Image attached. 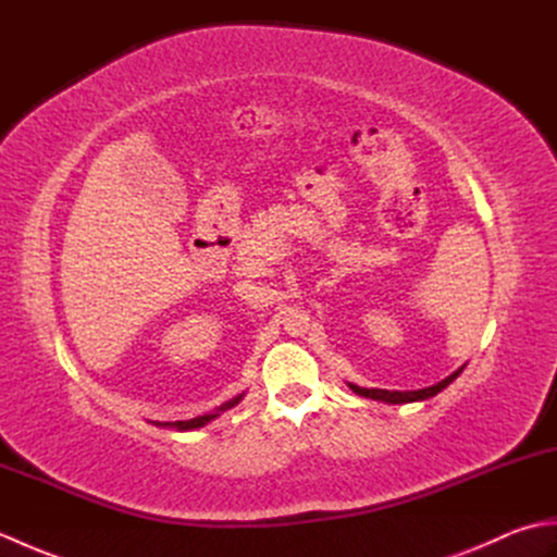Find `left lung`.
Segmentation results:
<instances>
[{
	"mask_svg": "<svg viewBox=\"0 0 557 557\" xmlns=\"http://www.w3.org/2000/svg\"><path fill=\"white\" fill-rule=\"evenodd\" d=\"M461 371H465V366H461V369H457L453 375H447L445 381H441V383H435V385H431V387H423V389H405V393H401V389L359 387V385H354V383H349V387H351L354 393H357L359 397H369V399H375V401H387V405H409V401H423V399H429V397H435L437 393H443V389H445L449 383L457 381Z\"/></svg>",
	"mask_w": 557,
	"mask_h": 557,
	"instance_id": "obj_1",
	"label": "left lung"
}]
</instances>
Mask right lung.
I'll use <instances>...</instances> for the list:
<instances>
[{
	"label": "right lung",
	"mask_w": 557,
	"mask_h": 557,
	"mask_svg": "<svg viewBox=\"0 0 557 557\" xmlns=\"http://www.w3.org/2000/svg\"><path fill=\"white\" fill-rule=\"evenodd\" d=\"M242 399H244V395L234 397V399H230V401H224V405H220L215 411L203 413V417H196V419H188V421H164V423L156 421V425H162V429H174V431H196V429H203V425H208L210 421H215V419L220 417V413H224L227 409L239 405Z\"/></svg>",
	"instance_id": "1"
}]
</instances>
